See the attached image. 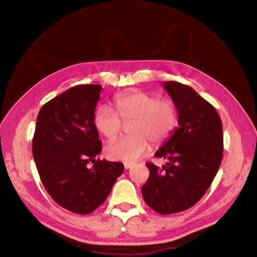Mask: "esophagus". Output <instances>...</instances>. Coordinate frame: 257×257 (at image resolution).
I'll list each match as a JSON object with an SVG mask.
<instances>
[{
    "instance_id": "obj_1",
    "label": "esophagus",
    "mask_w": 257,
    "mask_h": 257,
    "mask_svg": "<svg viewBox=\"0 0 257 257\" xmlns=\"http://www.w3.org/2000/svg\"><path fill=\"white\" fill-rule=\"evenodd\" d=\"M132 166H133L132 163H124V168H125V169H130Z\"/></svg>"
}]
</instances>
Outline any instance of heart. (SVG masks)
Segmentation results:
<instances>
[{"label": "heart", "mask_w": 257, "mask_h": 257, "mask_svg": "<svg viewBox=\"0 0 257 257\" xmlns=\"http://www.w3.org/2000/svg\"><path fill=\"white\" fill-rule=\"evenodd\" d=\"M116 112L106 105L94 113V125L100 134L113 139L120 134L122 122H131L132 136L119 138L108 144L105 153L108 159L135 162L149 150L150 144L159 147L173 135L178 125V111L173 100L159 99L151 93L131 91L114 98Z\"/></svg>", "instance_id": "b5f03b06"}]
</instances>
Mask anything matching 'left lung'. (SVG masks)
<instances>
[{
    "label": "left lung",
    "mask_w": 257,
    "mask_h": 257,
    "mask_svg": "<svg viewBox=\"0 0 257 257\" xmlns=\"http://www.w3.org/2000/svg\"><path fill=\"white\" fill-rule=\"evenodd\" d=\"M164 89L178 111L173 135L155 152L167 160L150 170L142 193L146 204L161 214L184 211L205 195L223 158L222 121L215 108L189 85L165 81Z\"/></svg>",
    "instance_id": "left-lung-1"
}]
</instances>
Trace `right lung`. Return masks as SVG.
<instances>
[{
    "label": "right lung",
    "instance_id": "right-lung-1",
    "mask_svg": "<svg viewBox=\"0 0 257 257\" xmlns=\"http://www.w3.org/2000/svg\"><path fill=\"white\" fill-rule=\"evenodd\" d=\"M100 90L99 84H79L50 99L38 112L32 142L46 191L58 205L78 214L102 205L124 170L120 162L95 160L102 151L94 125Z\"/></svg>",
    "mask_w": 257,
    "mask_h": 257
}]
</instances>
